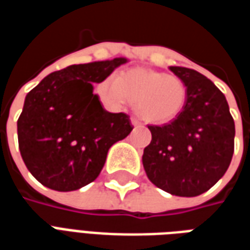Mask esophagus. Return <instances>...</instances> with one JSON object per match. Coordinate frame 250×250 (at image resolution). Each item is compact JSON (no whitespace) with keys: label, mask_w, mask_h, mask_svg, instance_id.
<instances>
[{"label":"esophagus","mask_w":250,"mask_h":250,"mask_svg":"<svg viewBox=\"0 0 250 250\" xmlns=\"http://www.w3.org/2000/svg\"><path fill=\"white\" fill-rule=\"evenodd\" d=\"M131 123H132V125H142L141 120L136 119L135 116H132V118H131Z\"/></svg>","instance_id":"34e87169"}]
</instances>
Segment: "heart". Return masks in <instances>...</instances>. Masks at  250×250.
<instances>
[{"label": "heart", "mask_w": 250, "mask_h": 250, "mask_svg": "<svg viewBox=\"0 0 250 250\" xmlns=\"http://www.w3.org/2000/svg\"><path fill=\"white\" fill-rule=\"evenodd\" d=\"M98 92L112 105H122L128 100L135 104L143 119L155 125L177 119L184 112L188 96L181 77L143 68L105 77L98 84Z\"/></svg>", "instance_id": "b5f03b06"}]
</instances>
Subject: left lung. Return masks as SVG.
Listing matches in <instances>:
<instances>
[{"mask_svg":"<svg viewBox=\"0 0 250 250\" xmlns=\"http://www.w3.org/2000/svg\"><path fill=\"white\" fill-rule=\"evenodd\" d=\"M188 87L184 112L170 123L147 125L151 142L142 162L157 188L178 197H197L213 188L230 165L234 120L224 93L202 73L170 66Z\"/></svg>","mask_w":250,"mask_h":250,"instance_id":"8db88e82","label":"left lung"}]
</instances>
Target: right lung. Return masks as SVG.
Listing matches in <instances>:
<instances>
[{"label": "right lung", "instance_id": "add662e5", "mask_svg": "<svg viewBox=\"0 0 250 250\" xmlns=\"http://www.w3.org/2000/svg\"><path fill=\"white\" fill-rule=\"evenodd\" d=\"M127 62L69 65L44 77L26 98L17 120L25 166L41 185L72 191L91 184L102 171L109 147L131 130L130 116L102 107L93 84Z\"/></svg>", "mask_w": 250, "mask_h": 250}]
</instances>
